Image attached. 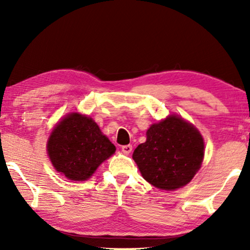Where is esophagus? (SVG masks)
<instances>
[{"label": "esophagus", "mask_w": 250, "mask_h": 250, "mask_svg": "<svg viewBox=\"0 0 250 250\" xmlns=\"http://www.w3.org/2000/svg\"><path fill=\"white\" fill-rule=\"evenodd\" d=\"M121 150L124 152L125 154H130L131 151H132V146L128 145V146H121Z\"/></svg>", "instance_id": "34e87169"}]
</instances>
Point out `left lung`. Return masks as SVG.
Returning <instances> with one entry per match:
<instances>
[{
	"label": "left lung",
	"instance_id": "1",
	"mask_svg": "<svg viewBox=\"0 0 250 250\" xmlns=\"http://www.w3.org/2000/svg\"><path fill=\"white\" fill-rule=\"evenodd\" d=\"M132 158L143 179L160 189L174 191L191 182L204 159V140L195 126L171 115L152 125L146 141Z\"/></svg>",
	"mask_w": 250,
	"mask_h": 250
}]
</instances>
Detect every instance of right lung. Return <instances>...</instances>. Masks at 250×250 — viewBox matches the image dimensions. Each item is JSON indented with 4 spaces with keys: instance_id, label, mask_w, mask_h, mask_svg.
<instances>
[{
    "instance_id": "add662e5",
    "label": "right lung",
    "mask_w": 250,
    "mask_h": 250,
    "mask_svg": "<svg viewBox=\"0 0 250 250\" xmlns=\"http://www.w3.org/2000/svg\"><path fill=\"white\" fill-rule=\"evenodd\" d=\"M115 151L116 146L98 125L78 112L69 113L59 121L47 141L50 162L57 172L71 181L90 179Z\"/></svg>"
}]
</instances>
